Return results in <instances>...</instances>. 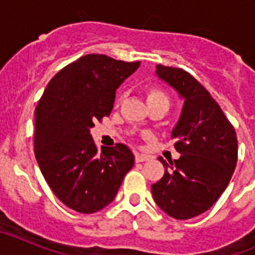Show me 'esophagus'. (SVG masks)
I'll return each instance as SVG.
<instances>
[{
    "instance_id": "obj_1",
    "label": "esophagus",
    "mask_w": 255,
    "mask_h": 255,
    "mask_svg": "<svg viewBox=\"0 0 255 255\" xmlns=\"http://www.w3.org/2000/svg\"><path fill=\"white\" fill-rule=\"evenodd\" d=\"M150 157L148 154H143V153H136L135 154V161L136 162H145V161H149Z\"/></svg>"
}]
</instances>
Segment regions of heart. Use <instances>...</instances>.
I'll return each instance as SVG.
<instances>
[{
  "instance_id": "b5f03b06",
  "label": "heart",
  "mask_w": 255,
  "mask_h": 255,
  "mask_svg": "<svg viewBox=\"0 0 255 255\" xmlns=\"http://www.w3.org/2000/svg\"><path fill=\"white\" fill-rule=\"evenodd\" d=\"M155 100H162V101H166V102H168L167 97H166V94L163 93V92H161L159 89H149V91L147 92V101L148 102H150V101H155Z\"/></svg>"
}]
</instances>
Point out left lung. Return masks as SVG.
Listing matches in <instances>:
<instances>
[{
  "label": "left lung",
  "mask_w": 255,
  "mask_h": 255,
  "mask_svg": "<svg viewBox=\"0 0 255 255\" xmlns=\"http://www.w3.org/2000/svg\"><path fill=\"white\" fill-rule=\"evenodd\" d=\"M155 75L184 106L171 132L181 155L158 158L166 170L152 185L153 199L170 217L188 220L211 208L227 188L238 162V139L217 102L185 70L157 65Z\"/></svg>",
  "instance_id": "left-lung-1"
}]
</instances>
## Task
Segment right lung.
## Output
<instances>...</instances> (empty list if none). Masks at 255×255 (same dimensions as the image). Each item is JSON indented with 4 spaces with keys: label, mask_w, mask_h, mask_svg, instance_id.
Segmentation results:
<instances>
[{
    "label": "right lung",
    "mask_w": 255,
    "mask_h": 255,
    "mask_svg": "<svg viewBox=\"0 0 255 255\" xmlns=\"http://www.w3.org/2000/svg\"><path fill=\"white\" fill-rule=\"evenodd\" d=\"M139 66V61L83 56L52 78L35 108L40 172L56 197L79 213H94L111 203L134 166L125 144L98 152L91 129L110 116L117 88Z\"/></svg>",
    "instance_id": "right-lung-1"
}]
</instances>
